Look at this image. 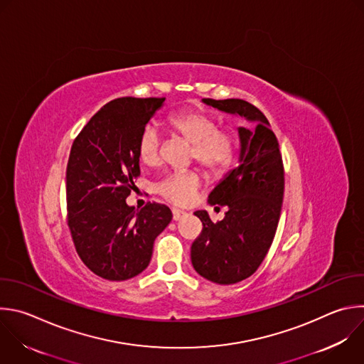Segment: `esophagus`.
Wrapping results in <instances>:
<instances>
[{"mask_svg":"<svg viewBox=\"0 0 364 364\" xmlns=\"http://www.w3.org/2000/svg\"><path fill=\"white\" fill-rule=\"evenodd\" d=\"M186 214H187V213L183 211V210H180V208H173V220H174V221L181 220Z\"/></svg>","mask_w":364,"mask_h":364,"instance_id":"1","label":"esophagus"}]
</instances>
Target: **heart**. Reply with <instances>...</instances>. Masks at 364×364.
<instances>
[{
  "label": "heart",
  "mask_w": 364,
  "mask_h": 364,
  "mask_svg": "<svg viewBox=\"0 0 364 364\" xmlns=\"http://www.w3.org/2000/svg\"><path fill=\"white\" fill-rule=\"evenodd\" d=\"M173 134L191 144V160H196L210 174L224 171L234 159V136L220 129L215 115L204 109H183L167 119ZM161 134L154 124H147L137 140V157L146 166H156L160 160ZM201 187V177L194 170L167 174L159 184L157 193L167 201L184 205L193 201Z\"/></svg>",
  "instance_id": "1"
}]
</instances>
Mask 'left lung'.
Returning <instances> with one entry per match:
<instances>
[{
  "mask_svg": "<svg viewBox=\"0 0 364 364\" xmlns=\"http://www.w3.org/2000/svg\"><path fill=\"white\" fill-rule=\"evenodd\" d=\"M203 101L249 121L238 129L240 164L208 196L215 208L228 207L225 217L213 223L207 211L194 213L203 230L191 245L193 267L213 283L234 284L260 267L273 243L284 194L283 159L269 119L257 107L240 98Z\"/></svg>",
  "mask_w": 364,
  "mask_h": 364,
  "instance_id": "left-lung-1",
  "label": "left lung"
}]
</instances>
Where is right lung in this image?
I'll return each mask as SVG.
<instances>
[{
  "mask_svg": "<svg viewBox=\"0 0 364 364\" xmlns=\"http://www.w3.org/2000/svg\"><path fill=\"white\" fill-rule=\"evenodd\" d=\"M163 98L121 97L75 137L67 164V223L82 263L97 276L129 280L147 269L156 237L173 218L166 204L141 210L126 198L140 176L137 140Z\"/></svg>",
  "mask_w": 364,
  "mask_h": 364,
  "instance_id": "1",
  "label": "right lung"
}]
</instances>
